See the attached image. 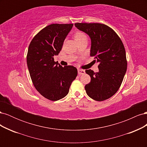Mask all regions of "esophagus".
Listing matches in <instances>:
<instances>
[{"label": "esophagus", "mask_w": 147, "mask_h": 147, "mask_svg": "<svg viewBox=\"0 0 147 147\" xmlns=\"http://www.w3.org/2000/svg\"><path fill=\"white\" fill-rule=\"evenodd\" d=\"M78 73L79 75H83L85 74V70H82V69H78Z\"/></svg>", "instance_id": "34e87169"}]
</instances>
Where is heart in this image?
Listing matches in <instances>:
<instances>
[{"instance_id":"obj_1","label":"heart","mask_w":147,"mask_h":147,"mask_svg":"<svg viewBox=\"0 0 147 147\" xmlns=\"http://www.w3.org/2000/svg\"><path fill=\"white\" fill-rule=\"evenodd\" d=\"M85 37H86V35L84 34L83 32H80V31H77V32H75L74 34V38L75 40H76V42L80 40H81L83 38H85Z\"/></svg>"}]
</instances>
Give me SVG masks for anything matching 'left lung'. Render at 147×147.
Wrapping results in <instances>:
<instances>
[{
    "label": "left lung",
    "mask_w": 147,
    "mask_h": 147,
    "mask_svg": "<svg viewBox=\"0 0 147 147\" xmlns=\"http://www.w3.org/2000/svg\"><path fill=\"white\" fill-rule=\"evenodd\" d=\"M80 30L87 34L91 40L90 56L99 63L98 72L89 69L91 77L86 84L89 97L97 101L109 99L121 86L127 70L125 48L117 34L108 26L100 23L75 24Z\"/></svg>",
    "instance_id": "obj_1"
}]
</instances>
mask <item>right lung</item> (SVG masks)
Returning <instances> with one entry per match:
<instances>
[{"label":"right lung","instance_id":"obj_1","mask_svg":"<svg viewBox=\"0 0 147 147\" xmlns=\"http://www.w3.org/2000/svg\"><path fill=\"white\" fill-rule=\"evenodd\" d=\"M73 24H52L42 29L29 46L27 64L34 86L45 98L56 101L68 94L76 78V67H64L54 60L58 55Z\"/></svg>","mask_w":147,"mask_h":147}]
</instances>
